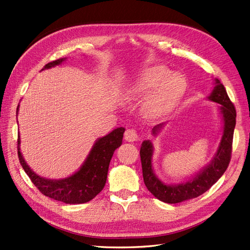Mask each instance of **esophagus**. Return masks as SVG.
Segmentation results:
<instances>
[{
    "mask_svg": "<svg viewBox=\"0 0 250 250\" xmlns=\"http://www.w3.org/2000/svg\"><path fill=\"white\" fill-rule=\"evenodd\" d=\"M124 137L126 142H135L137 139H139V134H137L135 129H126L124 134Z\"/></svg>",
    "mask_w": 250,
    "mask_h": 250,
    "instance_id": "1",
    "label": "esophagus"
}]
</instances>
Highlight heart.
I'll list each match as a JSON object with an SVG mask.
<instances>
[{"label": "heart", "mask_w": 250, "mask_h": 250, "mask_svg": "<svg viewBox=\"0 0 250 250\" xmlns=\"http://www.w3.org/2000/svg\"><path fill=\"white\" fill-rule=\"evenodd\" d=\"M186 89V79L178 73L164 65H153L147 68L131 83L129 93L145 95L149 93L147 106L152 113L161 114L177 102Z\"/></svg>", "instance_id": "1"}]
</instances>
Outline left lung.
Masks as SVG:
<instances>
[{"label": "left lung", "mask_w": 250, "mask_h": 250, "mask_svg": "<svg viewBox=\"0 0 250 250\" xmlns=\"http://www.w3.org/2000/svg\"><path fill=\"white\" fill-rule=\"evenodd\" d=\"M215 83L216 86L208 97V100L221 105L220 113L222 115V119H224V133H222L219 147L213 157V160L208 166L202 168V171L196 174L195 177L189 182L178 185L163 184L153 173V147L151 142H143L140 155L144 183L147 189L162 202L175 204L203 194L224 175L226 169L229 167L232 153L233 133H234L236 122V110L230 98L228 97L224 84L218 79H216ZM162 125L163 124L156 125L152 129V133L156 134L162 128Z\"/></svg>", "instance_id": "left-lung-1"}]
</instances>
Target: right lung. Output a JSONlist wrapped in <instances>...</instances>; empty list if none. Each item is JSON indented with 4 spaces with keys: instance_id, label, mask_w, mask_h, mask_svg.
Listing matches in <instances>:
<instances>
[{
    "instance_id": "right-lung-1",
    "label": "right lung",
    "mask_w": 250,
    "mask_h": 250,
    "mask_svg": "<svg viewBox=\"0 0 250 250\" xmlns=\"http://www.w3.org/2000/svg\"><path fill=\"white\" fill-rule=\"evenodd\" d=\"M66 58L47 63L43 70L59 65ZM19 105L17 107L18 113ZM125 128H117L109 134L94 143L86 161L72 176L63 179H48L36 175L29 167L20 152V137L18 135V158L21 167L28 174L31 182L42 193L66 204H82L91 201L104 188L110 159L114 151L122 144Z\"/></svg>"
}]
</instances>
